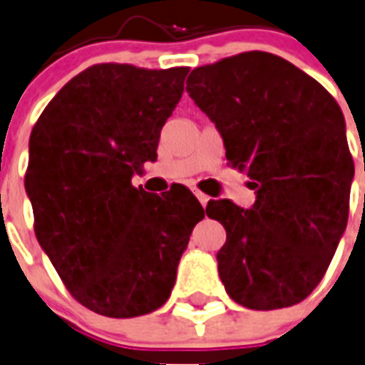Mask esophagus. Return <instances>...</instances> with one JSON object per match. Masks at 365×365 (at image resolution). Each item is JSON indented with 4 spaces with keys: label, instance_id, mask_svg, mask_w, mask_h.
<instances>
[{
    "label": "esophagus",
    "instance_id": "obj_1",
    "mask_svg": "<svg viewBox=\"0 0 365 365\" xmlns=\"http://www.w3.org/2000/svg\"><path fill=\"white\" fill-rule=\"evenodd\" d=\"M195 197L198 198V202L202 204V206H206V204H208V200H210L208 195H204V192H200V191H195Z\"/></svg>",
    "mask_w": 365,
    "mask_h": 365
}]
</instances>
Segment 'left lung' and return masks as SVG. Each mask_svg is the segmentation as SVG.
<instances>
[{"mask_svg":"<svg viewBox=\"0 0 365 365\" xmlns=\"http://www.w3.org/2000/svg\"><path fill=\"white\" fill-rule=\"evenodd\" d=\"M187 93L223 136L227 159L257 189L250 210L223 198L219 277L234 302L268 311L311 294L349 219L345 118L315 78L268 52L192 69Z\"/></svg>","mask_w":365,"mask_h":365,"instance_id":"8db88e82","label":"left lung"}]
</instances>
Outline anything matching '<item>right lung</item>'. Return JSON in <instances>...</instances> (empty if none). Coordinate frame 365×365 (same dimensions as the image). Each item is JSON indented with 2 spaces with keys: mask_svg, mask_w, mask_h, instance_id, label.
<instances>
[{
  "mask_svg": "<svg viewBox=\"0 0 365 365\" xmlns=\"http://www.w3.org/2000/svg\"><path fill=\"white\" fill-rule=\"evenodd\" d=\"M187 67L99 63L69 80L29 136L35 236L65 287L99 315L131 319L168 300L204 208L187 187H133L157 159Z\"/></svg>",
  "mask_w": 365,
  "mask_h": 365,
  "instance_id": "obj_1",
  "label": "right lung"
}]
</instances>
